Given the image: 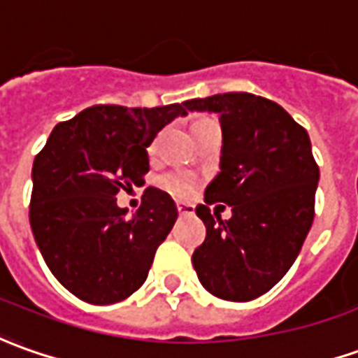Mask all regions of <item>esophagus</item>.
<instances>
[{"mask_svg":"<svg viewBox=\"0 0 358 358\" xmlns=\"http://www.w3.org/2000/svg\"><path fill=\"white\" fill-rule=\"evenodd\" d=\"M176 210H178L180 215H189V213H194V206L192 203H176Z\"/></svg>","mask_w":358,"mask_h":358,"instance_id":"esophagus-1","label":"esophagus"}]
</instances>
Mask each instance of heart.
I'll list each match as a JSON object with an SVG mask.
<instances>
[{"label": "heart", "instance_id": "obj_1", "mask_svg": "<svg viewBox=\"0 0 358 358\" xmlns=\"http://www.w3.org/2000/svg\"><path fill=\"white\" fill-rule=\"evenodd\" d=\"M201 121H206V119H199L196 121L194 125H198ZM155 150H157V145L155 143H150L148 145V155L152 157L155 155ZM160 188L164 189V192H169L170 196H174V198H189L196 188H198V176L196 174H192L188 170H170L166 174H162L159 180Z\"/></svg>", "mask_w": 358, "mask_h": 358}]
</instances>
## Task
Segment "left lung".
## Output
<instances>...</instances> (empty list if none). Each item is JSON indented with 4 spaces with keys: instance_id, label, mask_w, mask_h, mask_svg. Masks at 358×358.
Returning a JSON list of instances; mask_svg holds the SVG:
<instances>
[{
    "instance_id": "8db88e82",
    "label": "left lung",
    "mask_w": 358,
    "mask_h": 358,
    "mask_svg": "<svg viewBox=\"0 0 358 358\" xmlns=\"http://www.w3.org/2000/svg\"><path fill=\"white\" fill-rule=\"evenodd\" d=\"M186 108L220 113L223 129L221 172L196 208L206 241L192 255L194 271L215 298L255 300L290 271L313 223L320 169L308 131L278 103L245 92ZM217 201L230 206L231 220L209 210Z\"/></svg>"
}]
</instances>
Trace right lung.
I'll return each mask as SVG.
<instances>
[{"instance_id":"right-lung-1","label":"right lung","mask_w":358,"mask_h":358,"mask_svg":"<svg viewBox=\"0 0 358 358\" xmlns=\"http://www.w3.org/2000/svg\"><path fill=\"white\" fill-rule=\"evenodd\" d=\"M186 103L94 106L52 129L33 162L29 221L46 266L76 298L106 306L137 292L176 223L166 192L147 188L131 217L121 189L148 172L147 147Z\"/></svg>"}]
</instances>
